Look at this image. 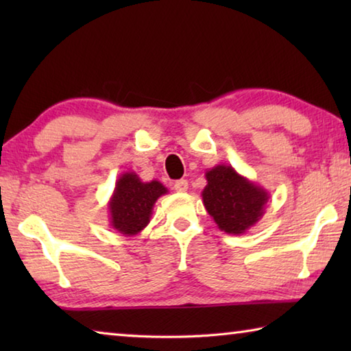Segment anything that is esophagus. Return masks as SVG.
<instances>
[{"instance_id":"obj_1","label":"esophagus","mask_w":351,"mask_h":351,"mask_svg":"<svg viewBox=\"0 0 351 351\" xmlns=\"http://www.w3.org/2000/svg\"><path fill=\"white\" fill-rule=\"evenodd\" d=\"M173 189L176 190V192H181V193L187 192V189H189V182H187V180H180V181H176V182L173 184Z\"/></svg>"}]
</instances>
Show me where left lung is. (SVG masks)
Listing matches in <instances>:
<instances>
[{"mask_svg": "<svg viewBox=\"0 0 351 351\" xmlns=\"http://www.w3.org/2000/svg\"><path fill=\"white\" fill-rule=\"evenodd\" d=\"M206 180L207 186L201 192L203 204L223 232L241 235L263 217L269 193L232 165H215L206 171Z\"/></svg>", "mask_w": 351, "mask_h": 351, "instance_id": "obj_1", "label": "left lung"}]
</instances>
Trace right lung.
<instances>
[{"mask_svg":"<svg viewBox=\"0 0 351 351\" xmlns=\"http://www.w3.org/2000/svg\"><path fill=\"white\" fill-rule=\"evenodd\" d=\"M167 192L156 180L144 182L134 171H125L119 176L108 201L110 226L125 237L139 234L150 223L154 203Z\"/></svg>","mask_w":351,"mask_h":351,"instance_id":"right-lung-1","label":"right lung"}]
</instances>
